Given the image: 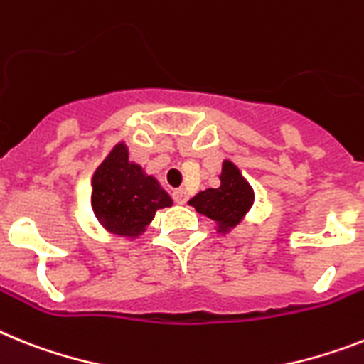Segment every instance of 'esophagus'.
Segmentation results:
<instances>
[{
	"label": "esophagus",
	"instance_id": "esophagus-1",
	"mask_svg": "<svg viewBox=\"0 0 364 364\" xmlns=\"http://www.w3.org/2000/svg\"><path fill=\"white\" fill-rule=\"evenodd\" d=\"M173 200H176V203H179V205H185L188 200V194L185 188H176L173 191Z\"/></svg>",
	"mask_w": 364,
	"mask_h": 364
}]
</instances>
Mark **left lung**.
<instances>
[{"instance_id": "8db88e82", "label": "left lung", "mask_w": 364, "mask_h": 364, "mask_svg": "<svg viewBox=\"0 0 364 364\" xmlns=\"http://www.w3.org/2000/svg\"><path fill=\"white\" fill-rule=\"evenodd\" d=\"M253 203V191L239 168L231 161H224L220 173V187L198 192L188 201L200 215L215 220L220 233H228L239 224Z\"/></svg>"}]
</instances>
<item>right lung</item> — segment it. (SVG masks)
Listing matches in <instances>:
<instances>
[{
	"instance_id": "obj_1",
	"label": "right lung",
	"mask_w": 364,
	"mask_h": 364,
	"mask_svg": "<svg viewBox=\"0 0 364 364\" xmlns=\"http://www.w3.org/2000/svg\"><path fill=\"white\" fill-rule=\"evenodd\" d=\"M172 205V198L155 177L131 163L124 142L116 144L92 177V209L100 224L120 237L144 233L159 209Z\"/></svg>"
}]
</instances>
